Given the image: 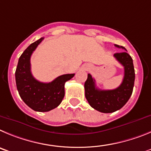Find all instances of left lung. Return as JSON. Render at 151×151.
<instances>
[{"label":"left lung","instance_id":"1","mask_svg":"<svg viewBox=\"0 0 151 151\" xmlns=\"http://www.w3.org/2000/svg\"><path fill=\"white\" fill-rule=\"evenodd\" d=\"M115 47L126 50L123 47ZM124 51L114 55L116 60L124 67V77L119 87L111 90H101L96 87V81L88 74L84 84L85 96L92 108L101 113H112L122 108L128 101L132 93L135 82V69L132 57Z\"/></svg>","mask_w":151,"mask_h":151}]
</instances>
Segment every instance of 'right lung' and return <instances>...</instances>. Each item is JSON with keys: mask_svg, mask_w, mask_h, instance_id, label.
Instances as JSON below:
<instances>
[{"mask_svg": "<svg viewBox=\"0 0 151 151\" xmlns=\"http://www.w3.org/2000/svg\"><path fill=\"white\" fill-rule=\"evenodd\" d=\"M43 37L32 43L19 57L16 67V83L17 90L23 101L32 110L47 112L59 105L65 96V83L74 74H63L50 83L37 81L31 71L30 59L41 43Z\"/></svg>", "mask_w": 151, "mask_h": 151, "instance_id": "add662e5", "label": "right lung"}]
</instances>
